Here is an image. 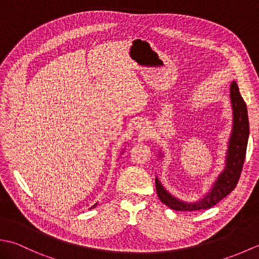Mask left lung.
<instances>
[{
    "label": "left lung",
    "mask_w": 259,
    "mask_h": 259,
    "mask_svg": "<svg viewBox=\"0 0 259 259\" xmlns=\"http://www.w3.org/2000/svg\"><path fill=\"white\" fill-rule=\"evenodd\" d=\"M230 99H232L234 113V124L227 151L226 167L219 175L218 179L214 181L211 190L201 200L194 203H187L176 199L164 190L156 178V190L159 199L170 209L177 211H194L211 208L229 195L237 186L246 157L247 142H248L249 136V121L246 103L241 98L238 85L235 81H233L230 85Z\"/></svg>",
    "instance_id": "obj_1"
}]
</instances>
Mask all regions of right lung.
<instances>
[{
    "label": "right lung",
    "mask_w": 259,
    "mask_h": 259,
    "mask_svg": "<svg viewBox=\"0 0 259 259\" xmlns=\"http://www.w3.org/2000/svg\"><path fill=\"white\" fill-rule=\"evenodd\" d=\"M95 206H96V205H95ZM95 206H93V207H95ZM93 207H92V208H93Z\"/></svg>",
    "instance_id": "right-lung-1"
}]
</instances>
